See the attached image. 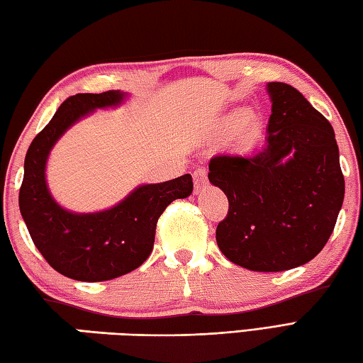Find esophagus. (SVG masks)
Masks as SVG:
<instances>
[{"mask_svg": "<svg viewBox=\"0 0 363 363\" xmlns=\"http://www.w3.org/2000/svg\"><path fill=\"white\" fill-rule=\"evenodd\" d=\"M193 179H194V193L199 194L201 191L207 186V170L205 169H197L194 170L193 174Z\"/></svg>", "mask_w": 363, "mask_h": 363, "instance_id": "1", "label": "esophagus"}]
</instances>
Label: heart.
<instances>
[{"label": "heart", "instance_id": "heart-1", "mask_svg": "<svg viewBox=\"0 0 363 363\" xmlns=\"http://www.w3.org/2000/svg\"><path fill=\"white\" fill-rule=\"evenodd\" d=\"M234 134L237 147L255 145L259 134H261V115L256 111H243V108H232L225 112L216 121L213 129V139L223 140Z\"/></svg>", "mask_w": 363, "mask_h": 363}]
</instances>
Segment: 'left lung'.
I'll use <instances>...</instances> for the list:
<instances>
[{
  "label": "left lung",
  "mask_w": 363,
  "mask_h": 363,
  "mask_svg": "<svg viewBox=\"0 0 363 363\" xmlns=\"http://www.w3.org/2000/svg\"><path fill=\"white\" fill-rule=\"evenodd\" d=\"M267 143L246 158H211L208 180L229 201L216 228L223 255L252 272H284L324 248L343 205L345 179L324 115L283 82L267 84Z\"/></svg>",
  "instance_id": "obj_1"
}]
</instances>
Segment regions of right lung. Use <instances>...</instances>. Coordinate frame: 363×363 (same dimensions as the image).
<instances>
[{"mask_svg": "<svg viewBox=\"0 0 363 363\" xmlns=\"http://www.w3.org/2000/svg\"><path fill=\"white\" fill-rule=\"evenodd\" d=\"M126 99L128 93L120 90L67 98L25 156L20 213L45 261L77 281H107L138 269L153 250L162 211L193 193V179L184 174L169 182L140 184L113 207L93 213L71 211L53 199L45 167L55 143L82 118L98 108L120 107Z\"/></svg>", "mask_w": 363, "mask_h": 363, "instance_id": "1", "label": "right lung"}]
</instances>
